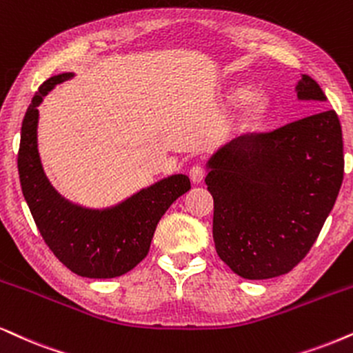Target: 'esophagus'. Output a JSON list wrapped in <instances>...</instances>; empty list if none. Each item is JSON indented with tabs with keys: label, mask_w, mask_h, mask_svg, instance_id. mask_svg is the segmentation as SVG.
<instances>
[{
	"label": "esophagus",
	"mask_w": 353,
	"mask_h": 353,
	"mask_svg": "<svg viewBox=\"0 0 353 353\" xmlns=\"http://www.w3.org/2000/svg\"><path fill=\"white\" fill-rule=\"evenodd\" d=\"M189 177H190L192 184H202V181H203V177H205L203 168L192 166L190 171H189Z\"/></svg>",
	"instance_id": "esophagus-1"
}]
</instances>
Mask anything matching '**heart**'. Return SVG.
Masks as SVG:
<instances>
[{
  "instance_id": "b5f03b06",
  "label": "heart",
  "mask_w": 353,
  "mask_h": 353,
  "mask_svg": "<svg viewBox=\"0 0 353 353\" xmlns=\"http://www.w3.org/2000/svg\"><path fill=\"white\" fill-rule=\"evenodd\" d=\"M254 91L248 84H234L228 91V102L233 105L246 104L241 114V127L251 130L264 122L269 114V101L264 96H252Z\"/></svg>"
}]
</instances>
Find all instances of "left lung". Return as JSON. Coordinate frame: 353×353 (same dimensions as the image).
Returning a JSON list of instances; mask_svg holds the SVG:
<instances>
[{"instance_id": "8db88e82", "label": "left lung", "mask_w": 353, "mask_h": 353, "mask_svg": "<svg viewBox=\"0 0 353 353\" xmlns=\"http://www.w3.org/2000/svg\"><path fill=\"white\" fill-rule=\"evenodd\" d=\"M296 96L325 101L307 74ZM207 168L218 256L243 279L283 275L310 252L336 203L343 179L341 122L336 110H321L234 138Z\"/></svg>"}]
</instances>
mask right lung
<instances>
[{"label":"right lung","mask_w":353,"mask_h":353,"mask_svg":"<svg viewBox=\"0 0 353 353\" xmlns=\"http://www.w3.org/2000/svg\"><path fill=\"white\" fill-rule=\"evenodd\" d=\"M71 77L73 73H61L48 78L28 107L17 153L21 189L40 234L61 264L88 279H114L146 257L158 221L190 189V181L176 174L105 210L83 208L61 197L40 164L37 107L48 91Z\"/></svg>","instance_id":"obj_1"}]
</instances>
